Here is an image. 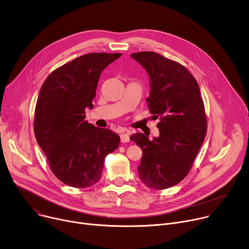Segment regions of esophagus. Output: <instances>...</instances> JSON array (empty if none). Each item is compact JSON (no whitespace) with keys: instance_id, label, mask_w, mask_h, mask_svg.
Returning a JSON list of instances; mask_svg holds the SVG:
<instances>
[{"instance_id":"esophagus-1","label":"esophagus","mask_w":249,"mask_h":249,"mask_svg":"<svg viewBox=\"0 0 249 249\" xmlns=\"http://www.w3.org/2000/svg\"><path fill=\"white\" fill-rule=\"evenodd\" d=\"M120 138H121V142L122 143H126V142H129L130 141V137L128 135V133H122L120 135Z\"/></svg>"}]
</instances>
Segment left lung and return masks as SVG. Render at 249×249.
I'll return each instance as SVG.
<instances>
[{
	"instance_id": "obj_1",
	"label": "left lung",
	"mask_w": 249,
	"mask_h": 249,
	"mask_svg": "<svg viewBox=\"0 0 249 249\" xmlns=\"http://www.w3.org/2000/svg\"><path fill=\"white\" fill-rule=\"evenodd\" d=\"M146 70L150 93L146 98L159 136L149 140L143 133L130 137L142 149L138 174L152 189L178 184L188 174L204 141L207 121L198 83L181 64L154 52L131 55Z\"/></svg>"
}]
</instances>
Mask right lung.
I'll return each instance as SVG.
<instances>
[{"instance_id": "right-lung-1", "label": "right lung", "mask_w": 249, "mask_h": 249, "mask_svg": "<svg viewBox=\"0 0 249 249\" xmlns=\"http://www.w3.org/2000/svg\"><path fill=\"white\" fill-rule=\"evenodd\" d=\"M119 57V53L83 55L53 71L41 87L35 136L55 176L69 186L97 183L105 157L119 146L118 134L85 120L102 71Z\"/></svg>"}]
</instances>
